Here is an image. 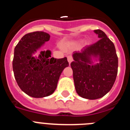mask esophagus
I'll return each mask as SVG.
<instances>
[{
    "label": "esophagus",
    "instance_id": "obj_1",
    "mask_svg": "<svg viewBox=\"0 0 130 130\" xmlns=\"http://www.w3.org/2000/svg\"><path fill=\"white\" fill-rule=\"evenodd\" d=\"M68 61L69 64H71V62L73 61V58H72V56H68Z\"/></svg>",
    "mask_w": 130,
    "mask_h": 130
}]
</instances>
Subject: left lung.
Segmentation results:
<instances>
[{"mask_svg":"<svg viewBox=\"0 0 130 130\" xmlns=\"http://www.w3.org/2000/svg\"><path fill=\"white\" fill-rule=\"evenodd\" d=\"M100 40L73 53L71 63L77 93L88 100L102 98L110 91L118 72L115 45L104 32L94 30ZM97 61L94 63L92 60Z\"/></svg>","mask_w":130,"mask_h":130,"instance_id":"1","label":"left lung"}]
</instances>
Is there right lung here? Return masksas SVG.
Segmentation results:
<instances>
[{
  "label": "right lung",
  "mask_w": 130,
  "mask_h": 130,
  "mask_svg": "<svg viewBox=\"0 0 130 130\" xmlns=\"http://www.w3.org/2000/svg\"><path fill=\"white\" fill-rule=\"evenodd\" d=\"M49 38L50 35L44 32L28 33L14 49L12 65L15 79L21 90L31 97L40 98L52 94L60 74L69 66L66 57H51L50 50L34 56Z\"/></svg>",
  "instance_id": "obj_1"
}]
</instances>
